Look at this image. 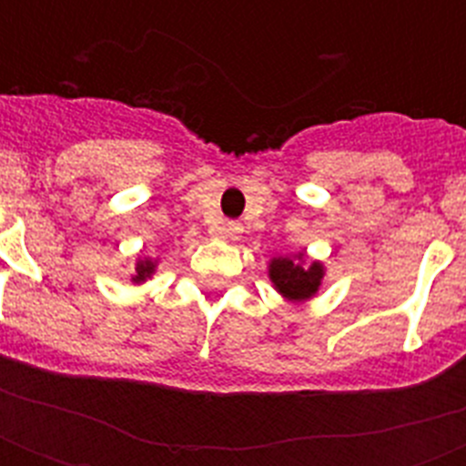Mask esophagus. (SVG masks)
Wrapping results in <instances>:
<instances>
[{"label": "esophagus", "mask_w": 466, "mask_h": 466, "mask_svg": "<svg viewBox=\"0 0 466 466\" xmlns=\"http://www.w3.org/2000/svg\"><path fill=\"white\" fill-rule=\"evenodd\" d=\"M215 234H218V237H225V239H237L241 234V225H237V222H227V225L218 227Z\"/></svg>", "instance_id": "obj_1"}]
</instances>
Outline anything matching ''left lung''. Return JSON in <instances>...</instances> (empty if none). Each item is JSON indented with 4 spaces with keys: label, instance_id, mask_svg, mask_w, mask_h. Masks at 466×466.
<instances>
[{
    "label": "left lung",
    "instance_id": "1",
    "mask_svg": "<svg viewBox=\"0 0 466 466\" xmlns=\"http://www.w3.org/2000/svg\"><path fill=\"white\" fill-rule=\"evenodd\" d=\"M324 273V263H307L305 254L276 256L268 263L270 283L288 302H305L314 298L321 288Z\"/></svg>",
    "mask_w": 466,
    "mask_h": 466
}]
</instances>
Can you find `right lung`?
Masks as SVG:
<instances>
[{"mask_svg": "<svg viewBox=\"0 0 466 466\" xmlns=\"http://www.w3.org/2000/svg\"><path fill=\"white\" fill-rule=\"evenodd\" d=\"M155 270H157V261L155 258H137V263H135V276H133V283L135 285H140L145 283L147 278L155 276Z\"/></svg>", "mask_w": 466, "mask_h": 466, "instance_id": "right-lung-1", "label": "right lung"}]
</instances>
